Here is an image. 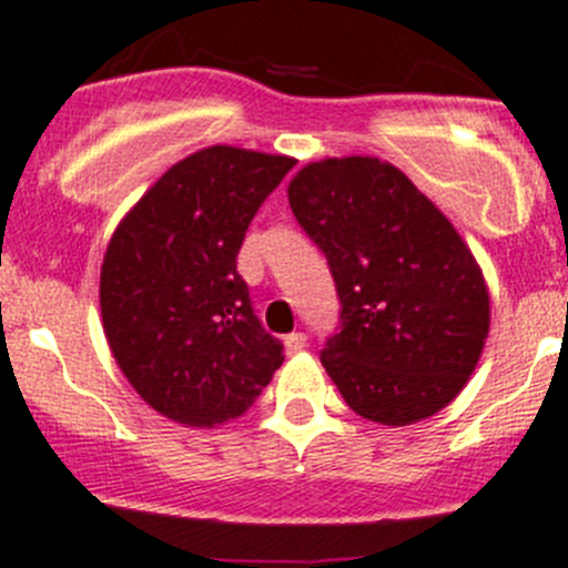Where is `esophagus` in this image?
<instances>
[{
    "instance_id": "1",
    "label": "esophagus",
    "mask_w": 568,
    "mask_h": 568,
    "mask_svg": "<svg viewBox=\"0 0 568 568\" xmlns=\"http://www.w3.org/2000/svg\"><path fill=\"white\" fill-rule=\"evenodd\" d=\"M305 344H308L305 333H288V336H285V349H288V353H300Z\"/></svg>"
}]
</instances>
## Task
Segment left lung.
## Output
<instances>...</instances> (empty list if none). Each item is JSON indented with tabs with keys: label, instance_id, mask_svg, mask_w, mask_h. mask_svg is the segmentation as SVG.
I'll return each mask as SVG.
<instances>
[{
	"label": "left lung",
	"instance_id": "left-lung-1",
	"mask_svg": "<svg viewBox=\"0 0 568 568\" xmlns=\"http://www.w3.org/2000/svg\"><path fill=\"white\" fill-rule=\"evenodd\" d=\"M288 204L336 280L342 331L327 338L322 367L349 409L381 426L445 409L490 331L485 274L463 235L378 156L305 164Z\"/></svg>",
	"mask_w": 568,
	"mask_h": 568
}]
</instances>
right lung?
<instances>
[{
	"mask_svg": "<svg viewBox=\"0 0 568 568\" xmlns=\"http://www.w3.org/2000/svg\"><path fill=\"white\" fill-rule=\"evenodd\" d=\"M294 159L212 145L190 153L116 224L100 268V316L116 367L151 409L184 426L241 417L283 344L237 274L254 212Z\"/></svg>",
	"mask_w": 568,
	"mask_h": 568,
	"instance_id": "add662e5",
	"label": "right lung"
}]
</instances>
